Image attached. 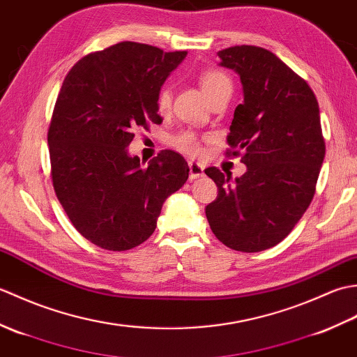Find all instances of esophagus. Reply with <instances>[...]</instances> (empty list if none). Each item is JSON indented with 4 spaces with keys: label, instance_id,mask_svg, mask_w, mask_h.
<instances>
[{
    "label": "esophagus",
    "instance_id": "1",
    "mask_svg": "<svg viewBox=\"0 0 357 357\" xmlns=\"http://www.w3.org/2000/svg\"><path fill=\"white\" fill-rule=\"evenodd\" d=\"M188 167H190V179H198L204 176V165L199 162H188Z\"/></svg>",
    "mask_w": 357,
    "mask_h": 357
}]
</instances>
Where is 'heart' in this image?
Masks as SVG:
<instances>
[{
  "instance_id": "b5f03b06",
  "label": "heart",
  "mask_w": 357,
  "mask_h": 357,
  "mask_svg": "<svg viewBox=\"0 0 357 357\" xmlns=\"http://www.w3.org/2000/svg\"><path fill=\"white\" fill-rule=\"evenodd\" d=\"M199 84L204 95L207 96V100H211L218 95L222 93H230L231 95V81L227 77L225 73L218 72V70H207L201 75L199 78ZM170 101H172V93L169 87H162L159 90L158 95V109L159 112H165L170 107ZM174 146H176L179 150L185 151V153L195 155L198 151V139L192 132H184L178 135L176 138L173 139Z\"/></svg>"
}]
</instances>
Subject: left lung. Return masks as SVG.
<instances>
[{
	"label": "left lung",
	"instance_id": "left-lung-1",
	"mask_svg": "<svg viewBox=\"0 0 357 357\" xmlns=\"http://www.w3.org/2000/svg\"><path fill=\"white\" fill-rule=\"evenodd\" d=\"M219 66L239 75L244 102L234 110L227 155L247 172L231 179L216 167L206 174L218 198L206 207L215 236L236 252L256 253L288 236L312 202L325 156L319 104L299 75L267 49L234 45Z\"/></svg>",
	"mask_w": 357,
	"mask_h": 357
}]
</instances>
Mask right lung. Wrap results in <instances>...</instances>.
Instances as JSON below:
<instances>
[{
  "instance_id": "add662e5",
  "label": "right lung",
  "mask_w": 357,
  "mask_h": 357,
  "mask_svg": "<svg viewBox=\"0 0 357 357\" xmlns=\"http://www.w3.org/2000/svg\"><path fill=\"white\" fill-rule=\"evenodd\" d=\"M185 56L124 41L67 73L47 133L52 181L75 229L98 247L142 244L165 199L185 184L190 169L176 151L162 150L142 167L127 150L136 127L162 123L159 90Z\"/></svg>"
}]
</instances>
